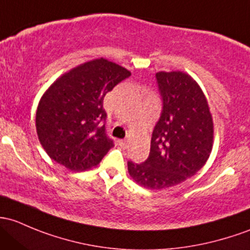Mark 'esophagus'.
Wrapping results in <instances>:
<instances>
[{
	"mask_svg": "<svg viewBox=\"0 0 250 250\" xmlns=\"http://www.w3.org/2000/svg\"><path fill=\"white\" fill-rule=\"evenodd\" d=\"M118 145L122 147V148H127L129 144H128V141H125V140H120L118 141Z\"/></svg>",
	"mask_w": 250,
	"mask_h": 250,
	"instance_id": "obj_1",
	"label": "esophagus"
}]
</instances>
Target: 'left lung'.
Masks as SVG:
<instances>
[{
  "label": "left lung",
  "mask_w": 250,
  "mask_h": 250,
  "mask_svg": "<svg viewBox=\"0 0 250 250\" xmlns=\"http://www.w3.org/2000/svg\"><path fill=\"white\" fill-rule=\"evenodd\" d=\"M163 111L143 164L128 162L138 185L160 190L185 182L206 164L213 148L214 125L199 83L181 70L158 72Z\"/></svg>",
  "instance_id": "obj_1"
}]
</instances>
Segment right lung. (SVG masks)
Returning <instances> with one entry per match:
<instances>
[{
	"mask_svg": "<svg viewBox=\"0 0 250 250\" xmlns=\"http://www.w3.org/2000/svg\"><path fill=\"white\" fill-rule=\"evenodd\" d=\"M130 72L103 59L83 62L57 78L43 93L36 112L39 143L48 156L72 171L97 167L114 143L101 121L105 94Z\"/></svg>",
	"mask_w": 250,
	"mask_h": 250,
	"instance_id": "1",
	"label": "right lung"
}]
</instances>
